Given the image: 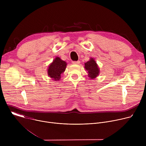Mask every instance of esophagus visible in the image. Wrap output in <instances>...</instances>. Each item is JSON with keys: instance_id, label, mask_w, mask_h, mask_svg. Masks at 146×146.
I'll use <instances>...</instances> for the list:
<instances>
[{"instance_id": "obj_1", "label": "esophagus", "mask_w": 146, "mask_h": 146, "mask_svg": "<svg viewBox=\"0 0 146 146\" xmlns=\"http://www.w3.org/2000/svg\"><path fill=\"white\" fill-rule=\"evenodd\" d=\"M80 63V60H77V61H73L72 64L74 65H78Z\"/></svg>"}]
</instances>
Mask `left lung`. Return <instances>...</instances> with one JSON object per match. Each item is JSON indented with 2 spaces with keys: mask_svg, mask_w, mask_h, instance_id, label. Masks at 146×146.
Segmentation results:
<instances>
[{
  "mask_svg": "<svg viewBox=\"0 0 146 146\" xmlns=\"http://www.w3.org/2000/svg\"><path fill=\"white\" fill-rule=\"evenodd\" d=\"M85 68L88 72V76L93 79L96 77L99 73V70L96 62L93 58H91L89 61L85 64Z\"/></svg>",
  "mask_w": 146,
  "mask_h": 146,
  "instance_id": "left-lung-1",
  "label": "left lung"
}]
</instances>
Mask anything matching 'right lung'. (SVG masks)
<instances>
[{
  "instance_id": "add662e5",
  "label": "right lung",
  "mask_w": 146,
  "mask_h": 146,
  "mask_svg": "<svg viewBox=\"0 0 146 146\" xmlns=\"http://www.w3.org/2000/svg\"><path fill=\"white\" fill-rule=\"evenodd\" d=\"M67 64L66 62L61 60L59 57H56L49 66L48 69V74L53 80H59L60 74L65 72Z\"/></svg>"
}]
</instances>
